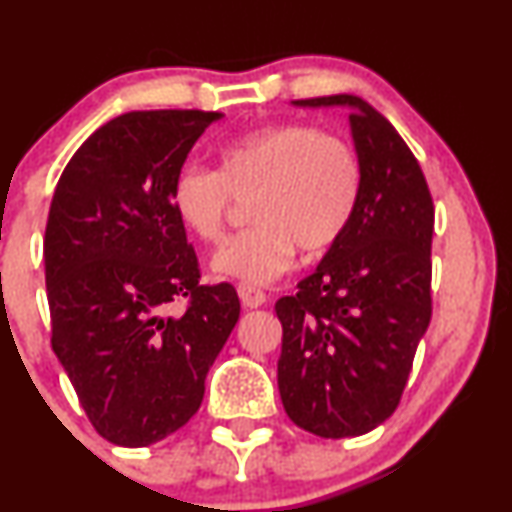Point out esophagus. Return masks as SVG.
<instances>
[{
  "label": "esophagus",
  "mask_w": 512,
  "mask_h": 512,
  "mask_svg": "<svg viewBox=\"0 0 512 512\" xmlns=\"http://www.w3.org/2000/svg\"><path fill=\"white\" fill-rule=\"evenodd\" d=\"M238 296L240 301H243L245 308H260V305L267 303V296L260 289H255V286L250 284H240L238 286Z\"/></svg>",
  "instance_id": "1"
}]
</instances>
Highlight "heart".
I'll return each mask as SVG.
<instances>
[{
  "label": "heart",
  "instance_id": "b5f03b06",
  "mask_svg": "<svg viewBox=\"0 0 512 512\" xmlns=\"http://www.w3.org/2000/svg\"><path fill=\"white\" fill-rule=\"evenodd\" d=\"M250 199L255 223L216 252L211 267L248 284L289 272L296 248L330 250L344 236L361 197V163L337 134L272 122L219 151V170L187 166L175 175L170 204L202 243H219L233 199Z\"/></svg>",
  "mask_w": 512,
  "mask_h": 512
}]
</instances>
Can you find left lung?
I'll use <instances>...</instances> for the list:
<instances>
[{"instance_id": "obj_1", "label": "left lung", "mask_w": 512, "mask_h": 512, "mask_svg": "<svg viewBox=\"0 0 512 512\" xmlns=\"http://www.w3.org/2000/svg\"><path fill=\"white\" fill-rule=\"evenodd\" d=\"M293 105L351 108L361 197L344 236L274 305L284 330L276 380L293 424L354 438L397 409L431 322L433 199L409 146L363 98Z\"/></svg>"}]
</instances>
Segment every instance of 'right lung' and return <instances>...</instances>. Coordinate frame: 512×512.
<instances>
[{"label":"right lung","mask_w":512,"mask_h":512,"mask_svg":"<svg viewBox=\"0 0 512 512\" xmlns=\"http://www.w3.org/2000/svg\"><path fill=\"white\" fill-rule=\"evenodd\" d=\"M221 113L134 110L62 170L45 228L52 351L105 440L146 448L197 414L240 315L231 284H199L170 204L187 154ZM186 301L178 314L169 305Z\"/></svg>","instance_id":"add662e5"}]
</instances>
